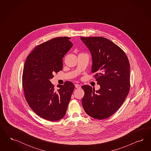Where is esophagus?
I'll return each mask as SVG.
<instances>
[{
    "mask_svg": "<svg viewBox=\"0 0 151 151\" xmlns=\"http://www.w3.org/2000/svg\"><path fill=\"white\" fill-rule=\"evenodd\" d=\"M75 86L76 88H81V85H79V84H75Z\"/></svg>",
    "mask_w": 151,
    "mask_h": 151,
    "instance_id": "34e87169",
    "label": "esophagus"
}]
</instances>
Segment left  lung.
<instances>
[{
	"mask_svg": "<svg viewBox=\"0 0 151 151\" xmlns=\"http://www.w3.org/2000/svg\"><path fill=\"white\" fill-rule=\"evenodd\" d=\"M90 51L91 73L100 88L95 91L82 86L85 112L92 118L103 119L114 114L124 103L129 91V63L127 55L112 41L103 37H81Z\"/></svg>",
	"mask_w": 151,
	"mask_h": 151,
	"instance_id": "1",
	"label": "left lung"
}]
</instances>
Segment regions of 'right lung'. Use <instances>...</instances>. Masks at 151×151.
<instances>
[{"mask_svg": "<svg viewBox=\"0 0 151 151\" xmlns=\"http://www.w3.org/2000/svg\"><path fill=\"white\" fill-rule=\"evenodd\" d=\"M70 37H60L37 46L30 53L23 69L22 83L25 99L33 111L50 121L65 115L75 86L66 81L56 90L50 79L62 70L63 58L73 45Z\"/></svg>", "mask_w": 151, "mask_h": 151, "instance_id": "add662e5", "label": "right lung"}]
</instances>
